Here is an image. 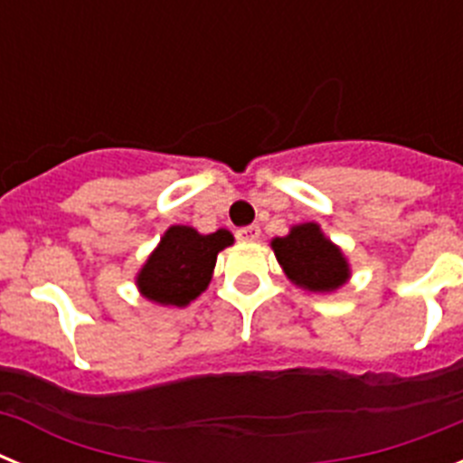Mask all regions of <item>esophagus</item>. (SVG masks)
Instances as JSON below:
<instances>
[{
  "mask_svg": "<svg viewBox=\"0 0 463 463\" xmlns=\"http://www.w3.org/2000/svg\"><path fill=\"white\" fill-rule=\"evenodd\" d=\"M260 227L257 224H248V227H241L239 232H236V239L239 241H245V243H252V241L260 239Z\"/></svg>",
  "mask_w": 463,
  "mask_h": 463,
  "instance_id": "esophagus-1",
  "label": "esophagus"
}]
</instances>
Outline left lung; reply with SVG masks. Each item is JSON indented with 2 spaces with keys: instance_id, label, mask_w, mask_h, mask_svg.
Masks as SVG:
<instances>
[{
  "instance_id": "left-lung-1",
  "label": "left lung",
  "mask_w": 463,
  "mask_h": 463,
  "mask_svg": "<svg viewBox=\"0 0 463 463\" xmlns=\"http://www.w3.org/2000/svg\"><path fill=\"white\" fill-rule=\"evenodd\" d=\"M271 245L280 267L298 288H308L310 292H331L345 282V257L322 236L317 224H298Z\"/></svg>"
}]
</instances>
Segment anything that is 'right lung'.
<instances>
[{"instance_id": "1", "label": "right lung", "mask_w": 463, "mask_h": 463, "mask_svg": "<svg viewBox=\"0 0 463 463\" xmlns=\"http://www.w3.org/2000/svg\"><path fill=\"white\" fill-rule=\"evenodd\" d=\"M232 241L234 236L227 229L203 236L192 227L175 224L138 273V288L157 304L187 306L208 288L218 252Z\"/></svg>"}]
</instances>
